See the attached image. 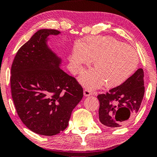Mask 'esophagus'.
Segmentation results:
<instances>
[{"label": "esophagus", "instance_id": "obj_1", "mask_svg": "<svg viewBox=\"0 0 157 157\" xmlns=\"http://www.w3.org/2000/svg\"><path fill=\"white\" fill-rule=\"evenodd\" d=\"M83 95L85 97H88V96L93 95V92L89 89H87V88H85L83 90Z\"/></svg>", "mask_w": 157, "mask_h": 157}]
</instances>
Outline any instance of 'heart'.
<instances>
[{"label": "heart", "instance_id": "1", "mask_svg": "<svg viewBox=\"0 0 157 157\" xmlns=\"http://www.w3.org/2000/svg\"><path fill=\"white\" fill-rule=\"evenodd\" d=\"M94 60V69L85 71L79 80L89 89L105 86H119L132 75L139 63L138 53L133 48L109 36L87 38L82 47L73 50L70 63L73 72Z\"/></svg>", "mask_w": 157, "mask_h": 157}]
</instances>
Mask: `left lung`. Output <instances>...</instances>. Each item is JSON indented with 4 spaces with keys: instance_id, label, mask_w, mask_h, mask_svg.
Returning <instances> with one entry per match:
<instances>
[{
    "instance_id": "8db88e82",
    "label": "left lung",
    "mask_w": 157,
    "mask_h": 157,
    "mask_svg": "<svg viewBox=\"0 0 157 157\" xmlns=\"http://www.w3.org/2000/svg\"><path fill=\"white\" fill-rule=\"evenodd\" d=\"M143 77V69H138L122 85L98 95L99 121L103 125L118 128L132 121L144 96Z\"/></svg>"
}]
</instances>
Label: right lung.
I'll use <instances>...</instances> for the list:
<instances>
[{"label": "right lung", "mask_w": 157, "mask_h": 157, "mask_svg": "<svg viewBox=\"0 0 157 157\" xmlns=\"http://www.w3.org/2000/svg\"><path fill=\"white\" fill-rule=\"evenodd\" d=\"M41 29L19 49L11 69V89L22 123L33 132L52 136L68 126L72 110L83 97L82 88L60 69L61 58L49 48L50 36Z\"/></svg>", "instance_id": "right-lung-1"}]
</instances>
